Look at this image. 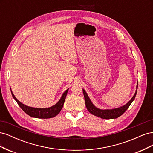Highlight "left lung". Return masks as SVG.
<instances>
[{"mask_svg": "<svg viewBox=\"0 0 153 153\" xmlns=\"http://www.w3.org/2000/svg\"><path fill=\"white\" fill-rule=\"evenodd\" d=\"M137 88L138 85H137V89L135 91V93L134 96L132 97V98L129 100L128 102L126 104L123 105L121 107H119L117 108H114V109H106V110H102L96 107V106L92 103L90 98L88 96L86 92L84 89H83V93H84V98H85V103L87 110L92 114V115H96L97 117H99L102 119H116L121 116L125 112H126V110L129 108V106H130L133 101L135 100V96L137 94Z\"/></svg>", "mask_w": 153, "mask_h": 153, "instance_id": "1", "label": "left lung"}]
</instances>
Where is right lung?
I'll return each instance as SVG.
<instances>
[{
  "label": "right lung",
  "mask_w": 153,
  "mask_h": 153,
  "mask_svg": "<svg viewBox=\"0 0 153 153\" xmlns=\"http://www.w3.org/2000/svg\"><path fill=\"white\" fill-rule=\"evenodd\" d=\"M68 89H67L65 92H64L63 94L61 96V99L59 100V101L56 104L52 106H50L49 108H44L30 107V106H28L22 103L19 100H18L16 98V97L13 94L11 89V94L13 97V98L15 100L18 105L20 106V107L23 110V111H24L27 114L30 115V117H35V118L48 119V118L54 117L55 116H56L60 112H61V109L63 107L64 101H65V99L68 93Z\"/></svg>",
  "instance_id": "right-lung-1"
}]
</instances>
